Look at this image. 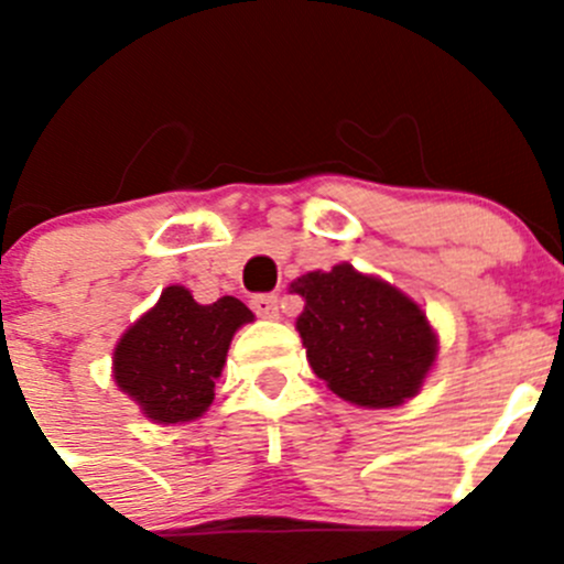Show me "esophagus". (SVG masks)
Wrapping results in <instances>:
<instances>
[{
	"label": "esophagus",
	"mask_w": 564,
	"mask_h": 564,
	"mask_svg": "<svg viewBox=\"0 0 564 564\" xmlns=\"http://www.w3.org/2000/svg\"><path fill=\"white\" fill-rule=\"evenodd\" d=\"M250 308L256 311V316L259 318H278V297L275 294H256L253 300H250Z\"/></svg>",
	"instance_id": "obj_1"
}]
</instances>
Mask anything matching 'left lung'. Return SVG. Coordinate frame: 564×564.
Wrapping results in <instances>:
<instances>
[{"mask_svg":"<svg viewBox=\"0 0 564 564\" xmlns=\"http://www.w3.org/2000/svg\"><path fill=\"white\" fill-rule=\"evenodd\" d=\"M305 300L297 316L305 357L318 379L362 409L412 401L440 355V335L409 294L349 261L292 283Z\"/></svg>","mask_w":564,"mask_h":564,"instance_id":"obj_1","label":"left lung"}]
</instances>
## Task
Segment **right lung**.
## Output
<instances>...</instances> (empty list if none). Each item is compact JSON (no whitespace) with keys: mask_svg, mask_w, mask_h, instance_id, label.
I'll list each match as a JSON object with an SVG mask.
<instances>
[{"mask_svg":"<svg viewBox=\"0 0 564 564\" xmlns=\"http://www.w3.org/2000/svg\"><path fill=\"white\" fill-rule=\"evenodd\" d=\"M253 314L237 297L202 305L185 286H166L113 346L111 377L150 423H193L215 398L231 338Z\"/></svg>","mask_w":564,"mask_h":564,"instance_id":"obj_1","label":"right lung"}]
</instances>
